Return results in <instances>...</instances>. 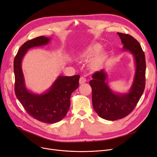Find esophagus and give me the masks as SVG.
<instances>
[{
	"label": "esophagus",
	"instance_id": "34e87169",
	"mask_svg": "<svg viewBox=\"0 0 157 157\" xmlns=\"http://www.w3.org/2000/svg\"><path fill=\"white\" fill-rule=\"evenodd\" d=\"M86 82V78L85 77H81L80 78V79H79V83H80V84H84V83H85Z\"/></svg>",
	"mask_w": 157,
	"mask_h": 157
}]
</instances>
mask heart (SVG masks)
I'll list each match as a JSON object with an SVG mask.
<instances>
[{"label":"heart","mask_w":157,"mask_h":157,"mask_svg":"<svg viewBox=\"0 0 157 157\" xmlns=\"http://www.w3.org/2000/svg\"><path fill=\"white\" fill-rule=\"evenodd\" d=\"M102 48V47L99 44H95L91 46L88 47L87 48H86L82 52H81L79 54V56L80 58L85 59V58H88L91 56H93L97 53H99ZM100 62V58L98 57L96 59H95L94 61V66H97V65H99Z\"/></svg>","instance_id":"obj_1"}]
</instances>
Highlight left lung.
Returning a JSON list of instances; mask_svg holds the SVG:
<instances>
[{
  "label": "left lung",
  "instance_id": "obj_1",
  "mask_svg": "<svg viewBox=\"0 0 157 157\" xmlns=\"http://www.w3.org/2000/svg\"><path fill=\"white\" fill-rule=\"evenodd\" d=\"M123 44V51H128L136 64L133 83L127 94H115L106 82V73L103 69L92 75L90 85L92 89V104L101 117L109 121L120 120L128 115L136 106L145 86V54L138 41L132 36L117 32Z\"/></svg>",
  "mask_w": 157,
  "mask_h": 157
}]
</instances>
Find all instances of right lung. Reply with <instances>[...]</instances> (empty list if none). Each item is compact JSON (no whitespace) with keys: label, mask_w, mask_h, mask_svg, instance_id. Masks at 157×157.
Returning <instances> with one entry per match:
<instances>
[{"label":"right lung","mask_w":157,"mask_h":157,"mask_svg":"<svg viewBox=\"0 0 157 157\" xmlns=\"http://www.w3.org/2000/svg\"><path fill=\"white\" fill-rule=\"evenodd\" d=\"M49 37L39 36L26 41L21 46L13 61L15 93L17 98L30 116L43 123H55L66 116L70 106V97L78 87L80 75L59 76L47 92L35 94L26 89L21 62L29 48L47 45Z\"/></svg>","instance_id":"obj_1"}]
</instances>
